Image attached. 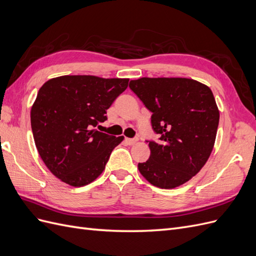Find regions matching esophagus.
<instances>
[{
  "instance_id": "1",
  "label": "esophagus",
  "mask_w": 256,
  "mask_h": 256,
  "mask_svg": "<svg viewBox=\"0 0 256 256\" xmlns=\"http://www.w3.org/2000/svg\"><path fill=\"white\" fill-rule=\"evenodd\" d=\"M138 140L136 138H125V142L128 144V145H134Z\"/></svg>"
}]
</instances>
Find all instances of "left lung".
Returning a JSON list of instances; mask_svg holds the SVG:
<instances>
[{
  "label": "left lung",
  "mask_w": 256,
  "mask_h": 256,
  "mask_svg": "<svg viewBox=\"0 0 256 256\" xmlns=\"http://www.w3.org/2000/svg\"><path fill=\"white\" fill-rule=\"evenodd\" d=\"M129 88L152 114L159 140L147 141L150 159L138 164L147 182L173 189L190 180L212 152L220 113L212 90L187 78H141Z\"/></svg>",
  "instance_id": "left-lung-1"
}]
</instances>
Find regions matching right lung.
Masks as SVG:
<instances>
[{"label": "right lung", "mask_w": 256, "mask_h": 256, "mask_svg": "<svg viewBox=\"0 0 256 256\" xmlns=\"http://www.w3.org/2000/svg\"><path fill=\"white\" fill-rule=\"evenodd\" d=\"M128 82L96 76H62L38 90L30 110V126L40 158L58 180L82 187L104 172L124 136L94 128L108 120L106 110Z\"/></svg>", "instance_id": "add662e5"}]
</instances>
